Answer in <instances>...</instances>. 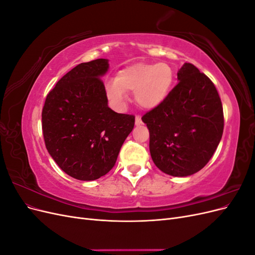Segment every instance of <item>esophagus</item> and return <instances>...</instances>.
<instances>
[{
    "instance_id": "obj_1",
    "label": "esophagus",
    "mask_w": 255,
    "mask_h": 255,
    "mask_svg": "<svg viewBox=\"0 0 255 255\" xmlns=\"http://www.w3.org/2000/svg\"><path fill=\"white\" fill-rule=\"evenodd\" d=\"M135 125L136 126L142 125V121H141V118L139 117V116H136V117H135Z\"/></svg>"
}]
</instances>
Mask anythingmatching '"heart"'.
Instances as JSON below:
<instances>
[{"mask_svg": "<svg viewBox=\"0 0 255 255\" xmlns=\"http://www.w3.org/2000/svg\"><path fill=\"white\" fill-rule=\"evenodd\" d=\"M173 83L174 73L169 65L138 63L122 69L105 89L107 98L117 107L125 106L128 92H134L141 109L154 110L166 101Z\"/></svg>", "mask_w": 255, "mask_h": 255, "instance_id": "1", "label": "heart"}]
</instances>
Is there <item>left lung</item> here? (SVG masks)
Returning <instances> with one entry per match:
<instances>
[{"label": "left lung", "mask_w": 255, "mask_h": 255, "mask_svg": "<svg viewBox=\"0 0 255 255\" xmlns=\"http://www.w3.org/2000/svg\"><path fill=\"white\" fill-rule=\"evenodd\" d=\"M166 101L141 120L150 133L154 164L172 176H187L208 163L221 140L223 109L214 83L192 64L177 72Z\"/></svg>", "instance_id": "left-lung-1"}]
</instances>
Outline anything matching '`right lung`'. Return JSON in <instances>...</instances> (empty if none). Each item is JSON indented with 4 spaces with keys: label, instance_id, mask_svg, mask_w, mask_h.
Segmentation results:
<instances>
[{
    "label": "right lung",
    "instance_id": "right-lung-1",
    "mask_svg": "<svg viewBox=\"0 0 255 255\" xmlns=\"http://www.w3.org/2000/svg\"><path fill=\"white\" fill-rule=\"evenodd\" d=\"M107 70L104 58L74 67L49 92L42 109L47 150L76 180L94 181L110 172L135 125V116L107 105L101 80Z\"/></svg>",
    "mask_w": 255,
    "mask_h": 255
}]
</instances>
